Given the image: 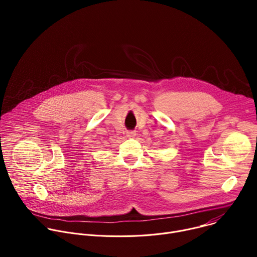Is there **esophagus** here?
Wrapping results in <instances>:
<instances>
[{
	"label": "esophagus",
	"instance_id": "esophagus-1",
	"mask_svg": "<svg viewBox=\"0 0 257 257\" xmlns=\"http://www.w3.org/2000/svg\"><path fill=\"white\" fill-rule=\"evenodd\" d=\"M126 135H127V137H129V138H133V137L136 136V132H135V131H128V132L126 133Z\"/></svg>",
	"mask_w": 257,
	"mask_h": 257
}]
</instances>
